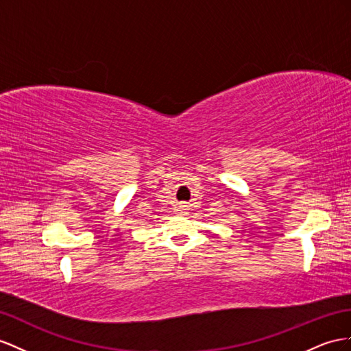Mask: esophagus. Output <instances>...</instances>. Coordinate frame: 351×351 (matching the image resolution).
<instances>
[{
  "mask_svg": "<svg viewBox=\"0 0 351 351\" xmlns=\"http://www.w3.org/2000/svg\"><path fill=\"white\" fill-rule=\"evenodd\" d=\"M188 209V206L185 204V203H182V204H179V210H186Z\"/></svg>",
  "mask_w": 351,
  "mask_h": 351,
  "instance_id": "34e87169",
  "label": "esophagus"
}]
</instances>
